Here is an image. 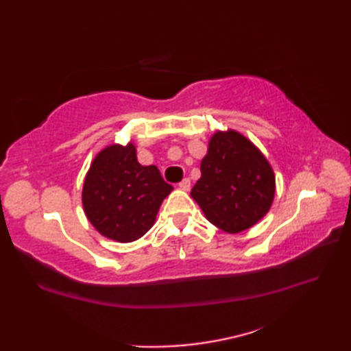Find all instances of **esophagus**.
Masks as SVG:
<instances>
[{
    "label": "esophagus",
    "mask_w": 351,
    "mask_h": 351,
    "mask_svg": "<svg viewBox=\"0 0 351 351\" xmlns=\"http://www.w3.org/2000/svg\"><path fill=\"white\" fill-rule=\"evenodd\" d=\"M190 180H189V178H184V180L180 182V189L181 190H184V191H189L190 190Z\"/></svg>",
    "instance_id": "esophagus-1"
}]
</instances>
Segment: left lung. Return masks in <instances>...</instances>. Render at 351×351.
<instances>
[{
	"instance_id": "1",
	"label": "left lung",
	"mask_w": 351,
	"mask_h": 351,
	"mask_svg": "<svg viewBox=\"0 0 351 351\" xmlns=\"http://www.w3.org/2000/svg\"><path fill=\"white\" fill-rule=\"evenodd\" d=\"M200 171L190 195L206 220L225 232H243L271 208L274 171L264 154L238 131L213 134Z\"/></svg>"
}]
</instances>
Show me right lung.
<instances>
[{
    "mask_svg": "<svg viewBox=\"0 0 351 351\" xmlns=\"http://www.w3.org/2000/svg\"><path fill=\"white\" fill-rule=\"evenodd\" d=\"M173 190L156 166H141L132 141L110 145L95 156L83 185L86 217L104 237L131 243L154 226Z\"/></svg>",
    "mask_w": 351,
    "mask_h": 351,
    "instance_id": "1",
    "label": "right lung"
}]
</instances>
